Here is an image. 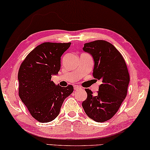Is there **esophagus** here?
Here are the masks:
<instances>
[{"label":"esophagus","instance_id":"1","mask_svg":"<svg viewBox=\"0 0 150 150\" xmlns=\"http://www.w3.org/2000/svg\"><path fill=\"white\" fill-rule=\"evenodd\" d=\"M74 90H75V91H79V90L82 89V87H80V86L74 85Z\"/></svg>","mask_w":150,"mask_h":150}]
</instances>
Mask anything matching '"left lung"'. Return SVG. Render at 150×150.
Wrapping results in <instances>:
<instances>
[{"label": "left lung", "instance_id": "8db88e82", "mask_svg": "<svg viewBox=\"0 0 150 150\" xmlns=\"http://www.w3.org/2000/svg\"><path fill=\"white\" fill-rule=\"evenodd\" d=\"M83 50L94 61L93 76L102 81L94 96L86 89L87 98L82 103L85 113L97 122H104L113 117L126 97L130 76L121 53L110 43L96 40L84 44Z\"/></svg>", "mask_w": 150, "mask_h": 150}]
</instances>
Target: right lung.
I'll return each mask as SVG.
<instances>
[{
	"label": "right lung",
	"instance_id": "right-lung-1",
	"mask_svg": "<svg viewBox=\"0 0 150 150\" xmlns=\"http://www.w3.org/2000/svg\"><path fill=\"white\" fill-rule=\"evenodd\" d=\"M71 43L44 42L34 48L20 65L18 79L19 96L38 122L54 120L63 101L74 91L72 85H56L51 81L61 68V57Z\"/></svg>",
	"mask_w": 150,
	"mask_h": 150
}]
</instances>
